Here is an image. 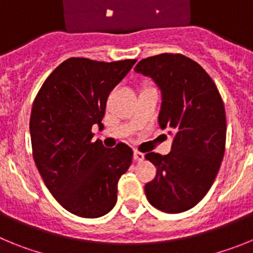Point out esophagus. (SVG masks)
Here are the masks:
<instances>
[{
  "mask_svg": "<svg viewBox=\"0 0 253 253\" xmlns=\"http://www.w3.org/2000/svg\"><path fill=\"white\" fill-rule=\"evenodd\" d=\"M133 157H134V160L138 161V162H140V161L144 160V154L140 153V152H138V151H134Z\"/></svg>",
  "mask_w": 253,
  "mask_h": 253,
  "instance_id": "34e87169",
  "label": "esophagus"
}]
</instances>
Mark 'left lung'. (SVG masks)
<instances>
[{
    "mask_svg": "<svg viewBox=\"0 0 253 253\" xmlns=\"http://www.w3.org/2000/svg\"><path fill=\"white\" fill-rule=\"evenodd\" d=\"M134 71L160 87L158 123L173 137L169 154H146L157 169L144 186L146 196L165 213H182L207 195L222 163L227 134L222 97L204 68L182 54L146 58Z\"/></svg>",
    "mask_w": 253,
    "mask_h": 253,
    "instance_id": "obj_1",
    "label": "left lung"
}]
</instances>
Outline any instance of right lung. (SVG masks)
Here are the masks:
<instances>
[{
    "mask_svg": "<svg viewBox=\"0 0 253 253\" xmlns=\"http://www.w3.org/2000/svg\"><path fill=\"white\" fill-rule=\"evenodd\" d=\"M137 60L97 62L69 58L40 87L30 116L33 157L50 194L69 213L99 218L116 204L118 181L131 165L124 143L92 142L109 93Z\"/></svg>",
    "mask_w": 253,
    "mask_h": 253,
    "instance_id": "obj_1",
    "label": "right lung"
}]
</instances>
